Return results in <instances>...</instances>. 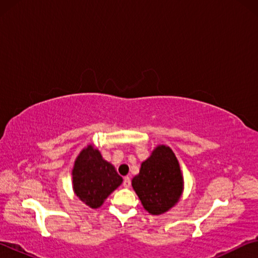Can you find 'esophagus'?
Here are the masks:
<instances>
[{"mask_svg":"<svg viewBox=\"0 0 258 258\" xmlns=\"http://www.w3.org/2000/svg\"><path fill=\"white\" fill-rule=\"evenodd\" d=\"M123 185L124 187H126V189H128V187L131 186V178L128 176L124 177V182H123Z\"/></svg>","mask_w":258,"mask_h":258,"instance_id":"34e87169","label":"esophagus"}]
</instances>
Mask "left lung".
Returning a JSON list of instances; mask_svg holds the SVG:
<instances>
[{
  "instance_id": "8db88e82",
  "label": "left lung",
  "mask_w": 258,
  "mask_h": 258,
  "mask_svg": "<svg viewBox=\"0 0 258 258\" xmlns=\"http://www.w3.org/2000/svg\"><path fill=\"white\" fill-rule=\"evenodd\" d=\"M132 186L146 211L161 215L178 203L184 189L180 164L171 148L159 145L142 161Z\"/></svg>"
}]
</instances>
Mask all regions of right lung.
Listing matches in <instances>:
<instances>
[{"label":"right lung","mask_w":258,"mask_h":258,"mask_svg":"<svg viewBox=\"0 0 258 258\" xmlns=\"http://www.w3.org/2000/svg\"><path fill=\"white\" fill-rule=\"evenodd\" d=\"M72 176L75 195L93 209L101 207L109 195L123 183L115 166L104 160L93 145L85 147L77 156Z\"/></svg>","instance_id":"obj_1"}]
</instances>
